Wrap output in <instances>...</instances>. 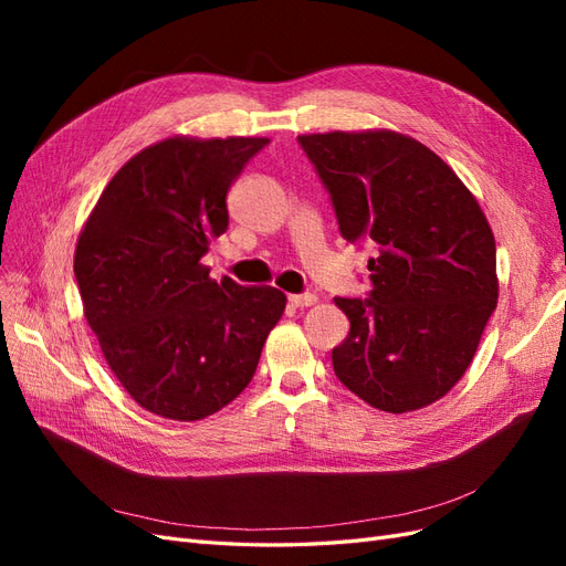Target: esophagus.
<instances>
[{
	"mask_svg": "<svg viewBox=\"0 0 566 566\" xmlns=\"http://www.w3.org/2000/svg\"><path fill=\"white\" fill-rule=\"evenodd\" d=\"M287 302H290V306H295V310H304V306H312V304H316V295H290L287 297Z\"/></svg>",
	"mask_w": 566,
	"mask_h": 566,
	"instance_id": "obj_1",
	"label": "esophagus"
}]
</instances>
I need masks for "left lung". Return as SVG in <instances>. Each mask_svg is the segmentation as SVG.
<instances>
[{
  "instance_id": "8db88e82",
  "label": "left lung",
  "mask_w": 566,
  "mask_h": 566,
  "mask_svg": "<svg viewBox=\"0 0 566 566\" xmlns=\"http://www.w3.org/2000/svg\"><path fill=\"white\" fill-rule=\"evenodd\" d=\"M328 188L342 238L370 241L368 300L335 297L349 335L339 382L387 413L439 401L465 375L499 302L495 241L470 188L391 129L297 136Z\"/></svg>"
}]
</instances>
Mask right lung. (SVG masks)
<instances>
[{
  "mask_svg": "<svg viewBox=\"0 0 566 566\" xmlns=\"http://www.w3.org/2000/svg\"><path fill=\"white\" fill-rule=\"evenodd\" d=\"M264 136H169L117 169L77 238L84 318L129 397L193 422L231 403L285 312L281 290L210 279L227 193Z\"/></svg>",
  "mask_w": 566,
  "mask_h": 566,
  "instance_id": "right-lung-1",
  "label": "right lung"
}]
</instances>
